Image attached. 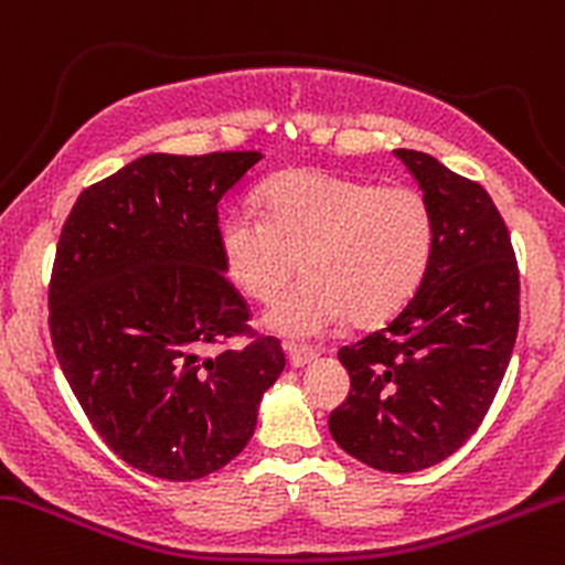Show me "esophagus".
I'll use <instances>...</instances> for the list:
<instances>
[{
    "instance_id": "1",
    "label": "esophagus",
    "mask_w": 565,
    "mask_h": 565,
    "mask_svg": "<svg viewBox=\"0 0 565 565\" xmlns=\"http://www.w3.org/2000/svg\"><path fill=\"white\" fill-rule=\"evenodd\" d=\"M285 353H288V362L290 367H307V364H312L318 359L316 351H307V348H299V345H285Z\"/></svg>"
}]
</instances>
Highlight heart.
<instances>
[{
  "mask_svg": "<svg viewBox=\"0 0 565 565\" xmlns=\"http://www.w3.org/2000/svg\"><path fill=\"white\" fill-rule=\"evenodd\" d=\"M260 214L236 209L220 225L231 282L269 301L260 323L290 340H316L348 316L372 326L397 316L427 275L435 247L429 201L413 188H383L329 171H288L264 184Z\"/></svg>",
  "mask_w": 565,
  "mask_h": 565,
  "instance_id": "heart-1",
  "label": "heart"
}]
</instances>
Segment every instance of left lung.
Instances as JSON below:
<instances>
[{
    "instance_id": "8db88e82",
    "label": "left lung",
    "mask_w": 565,
    "mask_h": 565,
    "mask_svg": "<svg viewBox=\"0 0 565 565\" xmlns=\"http://www.w3.org/2000/svg\"><path fill=\"white\" fill-rule=\"evenodd\" d=\"M394 154L433 209V258L386 329L340 351L351 392L331 411L329 433L370 468L413 473L455 455L490 411L514 351L520 275L481 184L433 154Z\"/></svg>"
}]
</instances>
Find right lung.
Segmentation results:
<instances>
[{
	"label": "right lung",
	"instance_id": "add662e5",
	"mask_svg": "<svg viewBox=\"0 0 565 565\" xmlns=\"http://www.w3.org/2000/svg\"><path fill=\"white\" fill-rule=\"evenodd\" d=\"M260 160L143 154L84 190L62 228L49 290L60 367L110 451L157 479L228 465L285 367L275 337L203 353L247 321L217 203Z\"/></svg>",
	"mask_w": 565,
	"mask_h": 565
}]
</instances>
